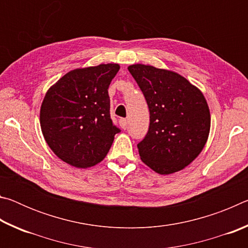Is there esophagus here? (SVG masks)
<instances>
[{"label": "esophagus", "instance_id": "34e87169", "mask_svg": "<svg viewBox=\"0 0 248 248\" xmlns=\"http://www.w3.org/2000/svg\"><path fill=\"white\" fill-rule=\"evenodd\" d=\"M119 124H120V127L123 128L124 130L127 129V127H128V121H127V119H124V118L119 119Z\"/></svg>", "mask_w": 248, "mask_h": 248}]
</instances>
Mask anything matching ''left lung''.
<instances>
[{
  "label": "left lung",
  "instance_id": "left-lung-1",
  "mask_svg": "<svg viewBox=\"0 0 248 248\" xmlns=\"http://www.w3.org/2000/svg\"><path fill=\"white\" fill-rule=\"evenodd\" d=\"M129 72L150 110L149 131L138 144L144 164L161 175L182 170L201 153L210 132V110L203 94L178 73L132 64Z\"/></svg>",
  "mask_w": 248,
  "mask_h": 248
}]
</instances>
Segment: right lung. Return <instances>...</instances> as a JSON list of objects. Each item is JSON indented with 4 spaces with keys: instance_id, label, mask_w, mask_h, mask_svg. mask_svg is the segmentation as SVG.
Instances as JSON below:
<instances>
[{
    "instance_id": "obj_1",
    "label": "right lung",
    "mask_w": 248,
    "mask_h": 248,
    "mask_svg": "<svg viewBox=\"0 0 248 248\" xmlns=\"http://www.w3.org/2000/svg\"><path fill=\"white\" fill-rule=\"evenodd\" d=\"M119 64L75 69L50 87L40 107V127L49 148L78 169L102 162L120 130L110 118L108 87Z\"/></svg>"
}]
</instances>
